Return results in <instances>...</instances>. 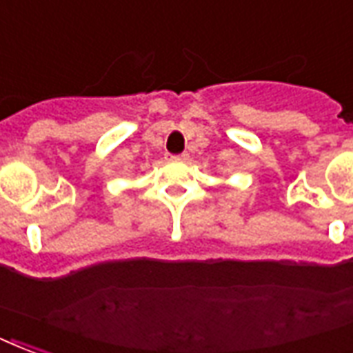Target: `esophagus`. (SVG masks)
<instances>
[{"label": "esophagus", "mask_w": 353, "mask_h": 353, "mask_svg": "<svg viewBox=\"0 0 353 353\" xmlns=\"http://www.w3.org/2000/svg\"><path fill=\"white\" fill-rule=\"evenodd\" d=\"M188 158H190V154H188V152H182V154L171 156V160H174V161H186Z\"/></svg>", "instance_id": "esophagus-1"}]
</instances>
